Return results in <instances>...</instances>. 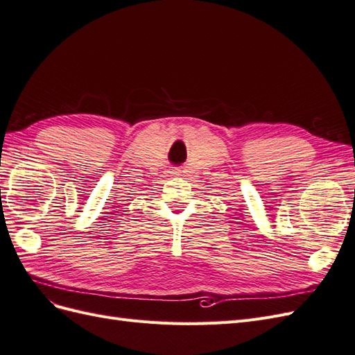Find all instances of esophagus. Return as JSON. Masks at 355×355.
Wrapping results in <instances>:
<instances>
[{"instance_id":"esophagus-1","label":"esophagus","mask_w":355,"mask_h":355,"mask_svg":"<svg viewBox=\"0 0 355 355\" xmlns=\"http://www.w3.org/2000/svg\"><path fill=\"white\" fill-rule=\"evenodd\" d=\"M171 175H175V176H179V171H173V173H171Z\"/></svg>"}]
</instances>
